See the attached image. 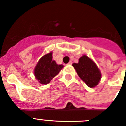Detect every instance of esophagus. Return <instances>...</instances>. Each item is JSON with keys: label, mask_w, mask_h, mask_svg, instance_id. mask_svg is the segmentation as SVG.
Masks as SVG:
<instances>
[{"label": "esophagus", "mask_w": 126, "mask_h": 126, "mask_svg": "<svg viewBox=\"0 0 126 126\" xmlns=\"http://www.w3.org/2000/svg\"><path fill=\"white\" fill-rule=\"evenodd\" d=\"M71 64H72V62H71V61H70L68 64H67V65H71Z\"/></svg>", "instance_id": "34e87169"}]
</instances>
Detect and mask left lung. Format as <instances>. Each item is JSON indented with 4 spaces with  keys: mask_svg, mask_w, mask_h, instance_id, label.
I'll return each mask as SVG.
<instances>
[{
    "mask_svg": "<svg viewBox=\"0 0 126 126\" xmlns=\"http://www.w3.org/2000/svg\"><path fill=\"white\" fill-rule=\"evenodd\" d=\"M80 78L89 87L93 88L98 84L101 79V73L98 67L91 59L83 55L79 59L78 64H73Z\"/></svg>",
    "mask_w": 126,
    "mask_h": 126,
    "instance_id": "obj_1",
    "label": "left lung"
}]
</instances>
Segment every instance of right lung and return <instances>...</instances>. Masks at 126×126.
<instances>
[{
    "mask_svg": "<svg viewBox=\"0 0 126 126\" xmlns=\"http://www.w3.org/2000/svg\"><path fill=\"white\" fill-rule=\"evenodd\" d=\"M62 65H58L52 60V53H47L41 58L34 68V76L41 84H47L57 75Z\"/></svg>",
    "mask_w": 126,
    "mask_h": 126,
    "instance_id": "add662e5",
    "label": "right lung"
}]
</instances>
